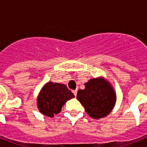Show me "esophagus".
Segmentation results:
<instances>
[{
    "label": "esophagus",
    "mask_w": 147,
    "mask_h": 147,
    "mask_svg": "<svg viewBox=\"0 0 147 147\" xmlns=\"http://www.w3.org/2000/svg\"><path fill=\"white\" fill-rule=\"evenodd\" d=\"M77 92H78V90H77V89L73 90V91H72V93H73L74 95H75L76 97V95H77Z\"/></svg>",
    "instance_id": "esophagus-1"
}]
</instances>
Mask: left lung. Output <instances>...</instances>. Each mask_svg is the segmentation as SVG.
<instances>
[{"instance_id": "8db88e82", "label": "left lung", "mask_w": 147, "mask_h": 147, "mask_svg": "<svg viewBox=\"0 0 147 147\" xmlns=\"http://www.w3.org/2000/svg\"><path fill=\"white\" fill-rule=\"evenodd\" d=\"M85 86V89L78 91L77 99L88 114L94 119L109 114L116 101V94L110 83L103 78H92Z\"/></svg>"}]
</instances>
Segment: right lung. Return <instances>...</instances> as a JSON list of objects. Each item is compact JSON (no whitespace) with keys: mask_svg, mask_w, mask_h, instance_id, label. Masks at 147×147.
I'll use <instances>...</instances> for the list:
<instances>
[{"mask_svg":"<svg viewBox=\"0 0 147 147\" xmlns=\"http://www.w3.org/2000/svg\"><path fill=\"white\" fill-rule=\"evenodd\" d=\"M72 98L74 94L65 85L48 82L40 93L38 108L42 114L52 117L59 113L65 103Z\"/></svg>","mask_w":147,"mask_h":147,"instance_id":"right-lung-1","label":"right lung"}]
</instances>
